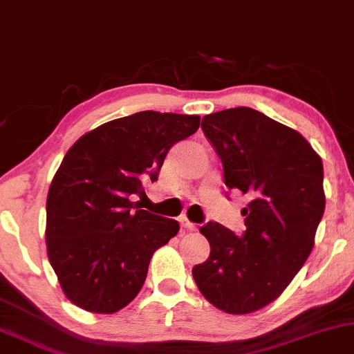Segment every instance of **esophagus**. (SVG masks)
I'll return each instance as SVG.
<instances>
[{"label":"esophagus","mask_w":354,"mask_h":354,"mask_svg":"<svg viewBox=\"0 0 354 354\" xmlns=\"http://www.w3.org/2000/svg\"><path fill=\"white\" fill-rule=\"evenodd\" d=\"M180 223H181V227L186 229V231H194V224L191 223V221H188L186 218H181Z\"/></svg>","instance_id":"esophagus-1"}]
</instances>
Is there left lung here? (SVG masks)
I'll list each match as a JSON object with an SVG mask.
<instances>
[{
  "instance_id": "obj_1",
  "label": "left lung",
  "mask_w": 354,
  "mask_h": 354,
  "mask_svg": "<svg viewBox=\"0 0 354 354\" xmlns=\"http://www.w3.org/2000/svg\"><path fill=\"white\" fill-rule=\"evenodd\" d=\"M201 129L224 185L249 203L241 237L212 221L199 229L211 254L193 267L194 282L216 308L250 313L274 301L312 252L325 211L323 163L299 131L249 107L206 115Z\"/></svg>"
}]
</instances>
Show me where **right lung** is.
Listing matches in <instances>:
<instances>
[{"label": "right lung", "instance_id": "add662e5", "mask_svg": "<svg viewBox=\"0 0 354 354\" xmlns=\"http://www.w3.org/2000/svg\"><path fill=\"white\" fill-rule=\"evenodd\" d=\"M199 120L145 110L97 127L66 153L48 193L46 241L72 304L115 313L142 290L153 252L180 224L131 198L158 180L169 148L196 133Z\"/></svg>", "mask_w": 354, "mask_h": 354}]
</instances>
